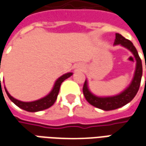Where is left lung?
<instances>
[{"instance_id": "left-lung-1", "label": "left lung", "mask_w": 146, "mask_h": 146, "mask_svg": "<svg viewBox=\"0 0 146 146\" xmlns=\"http://www.w3.org/2000/svg\"><path fill=\"white\" fill-rule=\"evenodd\" d=\"M121 45L131 52L136 59V68H135L134 77L129 86L123 90L119 95L108 96V97H99L92 94L89 90L88 80H86L84 87L83 92L86 100L93 106L101 109L105 111L116 110L125 106L131 101L137 94L140 84H141V76H142V64L141 60L135 47L133 45L131 41L124 38L119 33H116V39L114 41V45ZM146 68V67H145Z\"/></svg>"}]
</instances>
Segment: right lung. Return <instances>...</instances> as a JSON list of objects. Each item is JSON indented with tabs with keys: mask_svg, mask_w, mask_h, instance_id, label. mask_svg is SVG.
I'll use <instances>...</instances> for the list:
<instances>
[{
	"mask_svg": "<svg viewBox=\"0 0 146 146\" xmlns=\"http://www.w3.org/2000/svg\"><path fill=\"white\" fill-rule=\"evenodd\" d=\"M0 69H1V63H0ZM73 75V73H67L63 74L62 76H61L59 78H58L57 80L54 83V86H53V88L51 91V92L44 96V98H40L38 100L33 102H22L18 100L16 98H13L11 96L8 92L7 91V89L5 87V92L8 95V98H10L14 104L17 106L18 107L21 108L22 110H26L28 112H38V111H41V110H46L48 109L49 107H51L52 105L54 104V102L56 101L57 99L58 95V92H59V89H60V86L62 84V83L63 82L64 80L67 78H69L70 76ZM1 79V78H0ZM1 83V80H0Z\"/></svg>",
	"mask_w": 146,
	"mask_h": 146,
	"instance_id": "add662e5",
	"label": "right lung"
}]
</instances>
